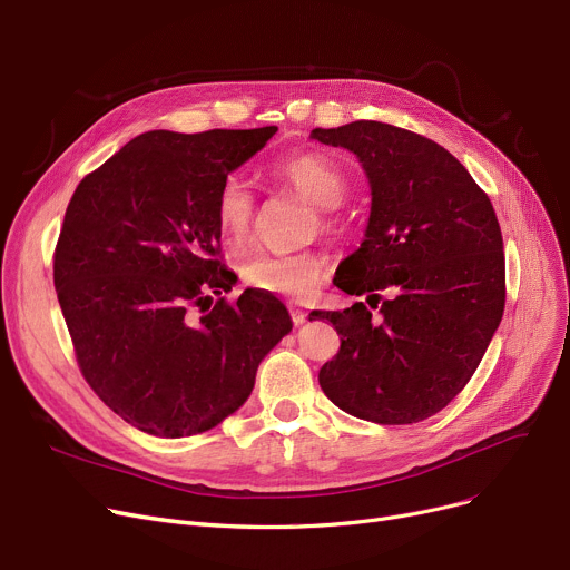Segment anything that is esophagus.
I'll return each mask as SVG.
<instances>
[{"label":"esophagus","instance_id":"obj_1","mask_svg":"<svg viewBox=\"0 0 570 570\" xmlns=\"http://www.w3.org/2000/svg\"><path fill=\"white\" fill-rule=\"evenodd\" d=\"M291 321H293V325H303L307 321V314L303 309L291 307Z\"/></svg>","mask_w":570,"mask_h":570}]
</instances>
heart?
Listing matches in <instances>:
<instances>
[{
    "label": "heart",
    "instance_id": "obj_1",
    "mask_svg": "<svg viewBox=\"0 0 570 570\" xmlns=\"http://www.w3.org/2000/svg\"><path fill=\"white\" fill-rule=\"evenodd\" d=\"M273 175L282 185L314 203L316 217L312 219V230L335 233L340 228L337 205L348 183L335 159L323 153H297L279 159L273 166ZM215 224L230 247H243L254 233L256 194L239 173H230L222 179L215 198ZM325 269L327 263L318 252H256L239 263V277L263 293L301 301L316 291Z\"/></svg>",
    "mask_w": 570,
    "mask_h": 570
}]
</instances>
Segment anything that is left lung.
<instances>
[{
    "mask_svg": "<svg viewBox=\"0 0 570 570\" xmlns=\"http://www.w3.org/2000/svg\"><path fill=\"white\" fill-rule=\"evenodd\" d=\"M312 138L351 149L370 177L365 239L335 286L382 307L374 320L365 303L309 314L331 321L342 340L318 383L363 421L421 423L462 393L501 323L505 258L494 207L469 170L421 134L361 119Z\"/></svg>",
    "mask_w": 570,
    "mask_h": 570,
    "instance_id": "1",
    "label": "left lung"
}]
</instances>
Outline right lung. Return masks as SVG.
<instances>
[{
	"instance_id": "right-lung-1",
	"label": "right lung",
	"mask_w": 570,
	"mask_h": 570,
	"mask_svg": "<svg viewBox=\"0 0 570 570\" xmlns=\"http://www.w3.org/2000/svg\"><path fill=\"white\" fill-rule=\"evenodd\" d=\"M277 127L147 131L76 187L55 247V288L78 367L122 421L179 439L213 430L252 395L291 333L275 295L222 261L215 198Z\"/></svg>"
}]
</instances>
